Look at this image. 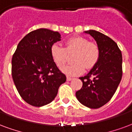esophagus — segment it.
I'll use <instances>...</instances> for the list:
<instances>
[{"label": "esophagus", "instance_id": "1", "mask_svg": "<svg viewBox=\"0 0 132 132\" xmlns=\"http://www.w3.org/2000/svg\"><path fill=\"white\" fill-rule=\"evenodd\" d=\"M66 80H67V81H71L73 80V78H71V77H69V76H67L66 77Z\"/></svg>", "mask_w": 132, "mask_h": 132}]
</instances>
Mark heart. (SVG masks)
Wrapping results in <instances>:
<instances>
[{"label": "heart", "mask_w": 132, "mask_h": 132, "mask_svg": "<svg viewBox=\"0 0 132 132\" xmlns=\"http://www.w3.org/2000/svg\"><path fill=\"white\" fill-rule=\"evenodd\" d=\"M76 52L73 57L75 63L68 65L62 69V72L68 76H78L85 71V68L90 69L98 62L100 56L99 47L88 39L76 36L66 41V48L58 44H54L50 48L52 59L59 68L63 67L66 62L67 53Z\"/></svg>", "instance_id": "1"}]
</instances>
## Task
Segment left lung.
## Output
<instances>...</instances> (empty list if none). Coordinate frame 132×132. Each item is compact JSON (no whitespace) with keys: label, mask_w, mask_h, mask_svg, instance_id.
<instances>
[{"label":"left lung","mask_w":132,"mask_h":132,"mask_svg":"<svg viewBox=\"0 0 132 132\" xmlns=\"http://www.w3.org/2000/svg\"><path fill=\"white\" fill-rule=\"evenodd\" d=\"M96 40L100 50L98 62L84 77L82 87L76 93L82 105L98 108L111 100L117 90L122 76V56L116 42L94 30L85 31Z\"/></svg>","instance_id":"1"}]
</instances>
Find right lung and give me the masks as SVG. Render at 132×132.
<instances>
[{"label": "right lung", "instance_id": "right-lung-1", "mask_svg": "<svg viewBox=\"0 0 132 132\" xmlns=\"http://www.w3.org/2000/svg\"><path fill=\"white\" fill-rule=\"evenodd\" d=\"M61 40L57 31H33L19 42L12 59V76L21 98L31 106L51 103L66 80L50 54L54 43Z\"/></svg>", "mask_w": 132, "mask_h": 132}]
</instances>
